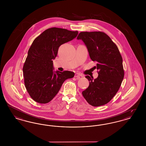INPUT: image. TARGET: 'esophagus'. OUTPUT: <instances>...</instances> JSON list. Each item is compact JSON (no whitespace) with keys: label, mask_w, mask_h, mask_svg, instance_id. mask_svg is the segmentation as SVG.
<instances>
[{"label":"esophagus","mask_w":146,"mask_h":146,"mask_svg":"<svg viewBox=\"0 0 146 146\" xmlns=\"http://www.w3.org/2000/svg\"><path fill=\"white\" fill-rule=\"evenodd\" d=\"M82 76H83L79 73H76V74L74 76V77L76 78V79H79L80 77H82Z\"/></svg>","instance_id":"esophagus-1"}]
</instances>
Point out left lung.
Here are the masks:
<instances>
[{
    "mask_svg": "<svg viewBox=\"0 0 146 146\" xmlns=\"http://www.w3.org/2000/svg\"><path fill=\"white\" fill-rule=\"evenodd\" d=\"M86 45L90 58L97 62L98 76H86L89 86L82 92L89 104L98 107L108 103L118 92L124 76L123 58L116 44L102 32H82L77 36Z\"/></svg>",
    "mask_w": 146,
    "mask_h": 146,
    "instance_id": "8db88e82",
    "label": "left lung"
}]
</instances>
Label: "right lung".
Returning a JSON list of instances; mask_svg holds the SVG:
<instances>
[{
    "label": "right lung",
    "instance_id": "1",
    "mask_svg": "<svg viewBox=\"0 0 146 146\" xmlns=\"http://www.w3.org/2000/svg\"><path fill=\"white\" fill-rule=\"evenodd\" d=\"M78 31L48 28L37 36L28 50L23 67L24 83L29 96L39 104L51 101L63 82L74 76L73 72L53 71V61L59 47L75 38Z\"/></svg>",
    "mask_w": 146,
    "mask_h": 146
}]
</instances>
